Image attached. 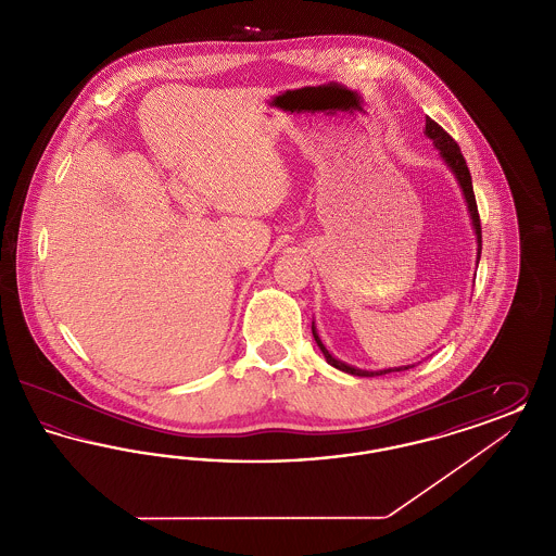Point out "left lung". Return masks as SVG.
<instances>
[{
  "label": "left lung",
  "instance_id": "obj_1",
  "mask_svg": "<svg viewBox=\"0 0 556 556\" xmlns=\"http://www.w3.org/2000/svg\"><path fill=\"white\" fill-rule=\"evenodd\" d=\"M425 135L433 141V146H435V150L440 152V156L442 160L446 162V166L450 168V173L454 175V179H456V184L460 187V191H463V195H465V202H467V208H469V214H471V225H473V231H476L477 239V265H479V256H481V223H479V212H477L476 204V193H473V184H471V173H469V168H467V162L463 159V154H460V148H458V143L450 137L448 132L444 131L435 121H431L429 116L425 118ZM313 336H315V342H317L318 348H320V352H323V356H325V361L331 365V367H336V369L344 370V372H350V375H358V377H375V375H386V372H394V370H406L410 369V365H406V367H394V369H383V370H365V369H356V367H352V365H345L344 361H338L325 344L320 342V338H318L317 327H315V323H313ZM415 367V365H413Z\"/></svg>",
  "mask_w": 556,
  "mask_h": 556
}]
</instances>
